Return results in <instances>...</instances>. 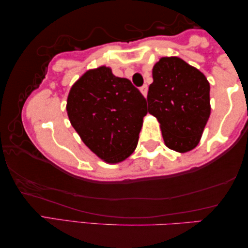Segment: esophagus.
Masks as SVG:
<instances>
[{"mask_svg":"<svg viewBox=\"0 0 248 248\" xmlns=\"http://www.w3.org/2000/svg\"><path fill=\"white\" fill-rule=\"evenodd\" d=\"M140 92L143 93V95H144L145 97L147 96V93H148V86H147V84H144V86L140 88Z\"/></svg>","mask_w":248,"mask_h":248,"instance_id":"esophagus-1","label":"esophagus"}]
</instances>
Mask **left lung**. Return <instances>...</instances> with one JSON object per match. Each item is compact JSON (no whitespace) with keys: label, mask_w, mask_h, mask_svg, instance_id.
<instances>
[{"label":"left lung","mask_w":248,"mask_h":248,"mask_svg":"<svg viewBox=\"0 0 248 248\" xmlns=\"http://www.w3.org/2000/svg\"><path fill=\"white\" fill-rule=\"evenodd\" d=\"M148 112L160 123L165 144L186 153L200 141L211 113L205 76L178 57H164L153 68Z\"/></svg>","instance_id":"obj_1"}]
</instances>
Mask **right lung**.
Instances as JSON below:
<instances>
[{"instance_id": "obj_1", "label": "right lung", "mask_w": 248, "mask_h": 248, "mask_svg": "<svg viewBox=\"0 0 248 248\" xmlns=\"http://www.w3.org/2000/svg\"><path fill=\"white\" fill-rule=\"evenodd\" d=\"M67 112L81 140L104 161L126 159L139 143L146 99L108 67L89 70L72 86Z\"/></svg>"}]
</instances>
